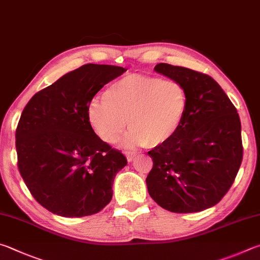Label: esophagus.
Returning a JSON list of instances; mask_svg holds the SVG:
<instances>
[{
	"label": "esophagus",
	"instance_id": "esophagus-1",
	"mask_svg": "<svg viewBox=\"0 0 260 260\" xmlns=\"http://www.w3.org/2000/svg\"><path fill=\"white\" fill-rule=\"evenodd\" d=\"M125 156H126V160L130 162L136 157V153L135 152H125Z\"/></svg>",
	"mask_w": 260,
	"mask_h": 260
}]
</instances>
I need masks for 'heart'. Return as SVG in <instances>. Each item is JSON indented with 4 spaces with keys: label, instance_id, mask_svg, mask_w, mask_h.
<instances>
[{
    "label": "heart",
    "instance_id": "b5f03b06",
    "mask_svg": "<svg viewBox=\"0 0 260 260\" xmlns=\"http://www.w3.org/2000/svg\"><path fill=\"white\" fill-rule=\"evenodd\" d=\"M188 107V94L180 82L134 73L109 84L102 100H92L86 118L98 137L115 144L126 127L127 146L157 147L175 137Z\"/></svg>",
    "mask_w": 260,
    "mask_h": 260
}]
</instances>
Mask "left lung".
Masks as SVG:
<instances>
[{
	"label": "left lung",
	"mask_w": 260,
	"mask_h": 260,
	"mask_svg": "<svg viewBox=\"0 0 260 260\" xmlns=\"http://www.w3.org/2000/svg\"><path fill=\"white\" fill-rule=\"evenodd\" d=\"M154 70L185 86L188 107L175 137L148 152V193L168 211L206 210L229 192L242 162L238 111L208 74L165 62Z\"/></svg>",
	"instance_id": "obj_1"
}]
</instances>
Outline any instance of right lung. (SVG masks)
Returning <instances> with one entry per match:
<instances>
[{
  "label": "right lung",
  "instance_id": "add662e5",
  "mask_svg": "<svg viewBox=\"0 0 260 260\" xmlns=\"http://www.w3.org/2000/svg\"><path fill=\"white\" fill-rule=\"evenodd\" d=\"M125 72L86 63L36 92L16 129L18 169L41 206L54 215L80 218L111 202L121 151L103 142L86 118L94 94Z\"/></svg>",
  "mask_w": 260,
  "mask_h": 260
}]
</instances>
